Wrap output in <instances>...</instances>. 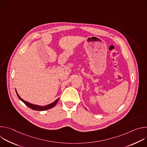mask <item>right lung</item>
I'll use <instances>...</instances> for the list:
<instances>
[{"label":"right lung","mask_w":147,"mask_h":147,"mask_svg":"<svg viewBox=\"0 0 147 147\" xmlns=\"http://www.w3.org/2000/svg\"><path fill=\"white\" fill-rule=\"evenodd\" d=\"M16 93H17V95L18 97L19 98V99H20L21 100H22V102H23L28 107H29L30 108L32 109V110L39 111H42L48 110V109H51L52 108L54 107L56 105V104L57 103V101H58V100H59V98H57L55 102H53V103H51V104H49V105H47V106H45V107H40V106L35 105H33V104H31V103H29V102H28L25 101L24 100H23V99H22V98H21L20 97V96L18 95V94H17V91H16Z\"/></svg>","instance_id":"1"}]
</instances>
